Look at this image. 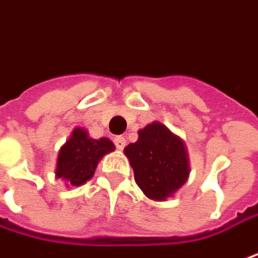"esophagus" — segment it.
<instances>
[{
  "label": "esophagus",
  "instance_id": "34e87169",
  "mask_svg": "<svg viewBox=\"0 0 258 258\" xmlns=\"http://www.w3.org/2000/svg\"><path fill=\"white\" fill-rule=\"evenodd\" d=\"M113 143H115V146H116V149H119V151H122L124 148H125V139L124 137H121V136H116L115 139H113Z\"/></svg>",
  "mask_w": 258,
  "mask_h": 258
}]
</instances>
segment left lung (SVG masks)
Returning <instances> with one entry per match:
<instances>
[{
  "label": "left lung",
  "mask_w": 258,
  "mask_h": 258,
  "mask_svg": "<svg viewBox=\"0 0 258 258\" xmlns=\"http://www.w3.org/2000/svg\"><path fill=\"white\" fill-rule=\"evenodd\" d=\"M137 186L153 201L173 197L189 177L184 142L155 121L139 131V140L124 149Z\"/></svg>",
  "instance_id": "obj_1"
}]
</instances>
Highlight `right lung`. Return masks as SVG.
<instances>
[{
	"label": "right lung",
	"mask_w": 258,
	"mask_h": 258,
	"mask_svg": "<svg viewBox=\"0 0 258 258\" xmlns=\"http://www.w3.org/2000/svg\"><path fill=\"white\" fill-rule=\"evenodd\" d=\"M115 151V145L107 139H91L84 128H75L69 140L60 148L56 177L68 186H81L94 176L99 161L106 153Z\"/></svg>",
	"instance_id": "obj_1"
}]
</instances>
